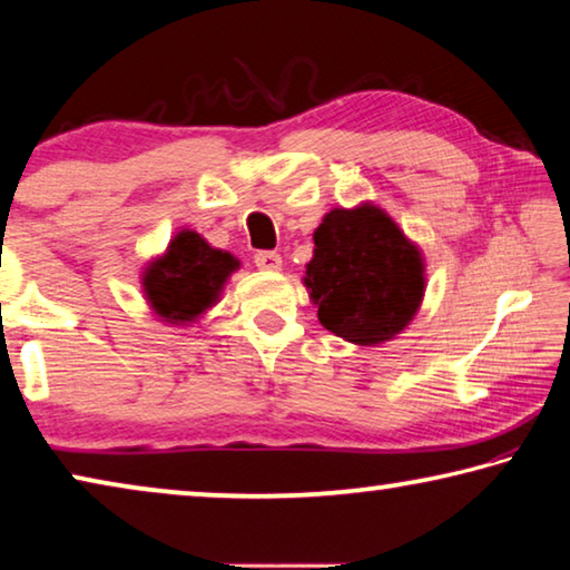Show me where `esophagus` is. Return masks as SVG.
Segmentation results:
<instances>
[{"label": "esophagus", "instance_id": "1", "mask_svg": "<svg viewBox=\"0 0 570 570\" xmlns=\"http://www.w3.org/2000/svg\"><path fill=\"white\" fill-rule=\"evenodd\" d=\"M254 262L262 272H282V256L276 250H256Z\"/></svg>", "mask_w": 570, "mask_h": 570}]
</instances>
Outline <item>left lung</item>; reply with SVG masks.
<instances>
[{
	"label": "left lung",
	"instance_id": "obj_1",
	"mask_svg": "<svg viewBox=\"0 0 570 570\" xmlns=\"http://www.w3.org/2000/svg\"><path fill=\"white\" fill-rule=\"evenodd\" d=\"M304 286L324 330L377 346L414 320L424 296V258L387 210L364 204L332 208L314 230Z\"/></svg>",
	"mask_w": 570,
	"mask_h": 570
}]
</instances>
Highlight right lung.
Returning <instances> with one entry per match:
<instances>
[{
	"label": "right lung",
	"instance_id": "obj_1",
	"mask_svg": "<svg viewBox=\"0 0 570 570\" xmlns=\"http://www.w3.org/2000/svg\"><path fill=\"white\" fill-rule=\"evenodd\" d=\"M238 268L234 254L214 248L196 230L180 228L168 248L142 268L140 284L160 322L188 326L218 304L228 276Z\"/></svg>",
	"mask_w": 570,
	"mask_h": 570
}]
</instances>
